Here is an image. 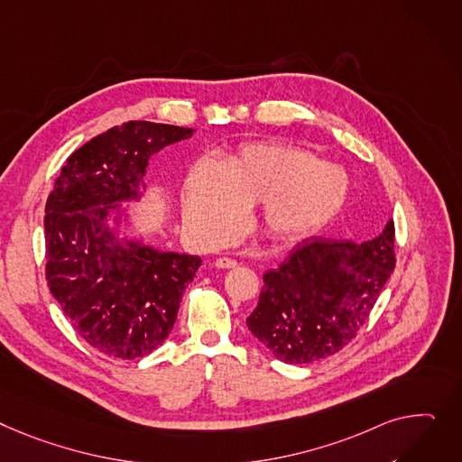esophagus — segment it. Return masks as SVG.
<instances>
[{
  "label": "esophagus",
  "mask_w": 462,
  "mask_h": 462,
  "mask_svg": "<svg viewBox=\"0 0 462 462\" xmlns=\"http://www.w3.org/2000/svg\"><path fill=\"white\" fill-rule=\"evenodd\" d=\"M236 265H237V262L232 258H226V256L215 260V267H219V269H234Z\"/></svg>",
  "instance_id": "34e87169"
}]
</instances>
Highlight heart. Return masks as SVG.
<instances>
[{
	"instance_id": "obj_1",
	"label": "heart",
	"mask_w": 462,
	"mask_h": 462,
	"mask_svg": "<svg viewBox=\"0 0 462 462\" xmlns=\"http://www.w3.org/2000/svg\"><path fill=\"white\" fill-rule=\"evenodd\" d=\"M347 191L336 165L297 148L253 143L225 165L199 160L183 183L181 211L197 237L217 243L239 226L245 208L262 202L263 230L286 241L325 226L344 208Z\"/></svg>"
}]
</instances>
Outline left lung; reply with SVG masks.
Returning <instances> with one entry per match:
<instances>
[{"instance_id": "left-lung-1", "label": "left lung", "mask_w": 462, "mask_h": 462, "mask_svg": "<svg viewBox=\"0 0 462 462\" xmlns=\"http://www.w3.org/2000/svg\"><path fill=\"white\" fill-rule=\"evenodd\" d=\"M395 265L393 221L364 243L312 237L263 274L249 330L276 358L309 364L346 347Z\"/></svg>"}]
</instances>
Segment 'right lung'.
<instances>
[{"instance_id": "1", "label": "right lung", "mask_w": 462, "mask_h": 462, "mask_svg": "<svg viewBox=\"0 0 462 462\" xmlns=\"http://www.w3.org/2000/svg\"><path fill=\"white\" fill-rule=\"evenodd\" d=\"M193 134L146 120L115 126L72 153L48 197L50 291L83 340L107 356L134 360L160 347L202 263L152 245L132 215L150 158Z\"/></svg>"}]
</instances>
